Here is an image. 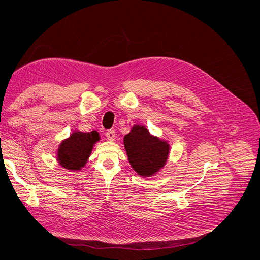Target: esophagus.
Here are the masks:
<instances>
[{"mask_svg": "<svg viewBox=\"0 0 260 260\" xmlns=\"http://www.w3.org/2000/svg\"><path fill=\"white\" fill-rule=\"evenodd\" d=\"M115 135H116V132H115V130H113V129L106 131V138H107V140H109V141L115 140Z\"/></svg>", "mask_w": 260, "mask_h": 260, "instance_id": "esophagus-1", "label": "esophagus"}]
</instances>
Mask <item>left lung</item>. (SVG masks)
<instances>
[{
  "label": "left lung",
  "mask_w": 260,
  "mask_h": 260,
  "mask_svg": "<svg viewBox=\"0 0 260 260\" xmlns=\"http://www.w3.org/2000/svg\"><path fill=\"white\" fill-rule=\"evenodd\" d=\"M123 141L129 162L139 175H153L166 162L167 143L152 137L144 127H133Z\"/></svg>",
  "instance_id": "1"
}]
</instances>
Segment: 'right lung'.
I'll list each match as a JSON object with an SVG mask.
<instances>
[{"label":"right lung","mask_w":260,"mask_h":260,"mask_svg":"<svg viewBox=\"0 0 260 260\" xmlns=\"http://www.w3.org/2000/svg\"><path fill=\"white\" fill-rule=\"evenodd\" d=\"M96 131L74 132L70 138L60 144L58 160L62 167L70 170H78L84 166L91 154L93 144L99 141Z\"/></svg>","instance_id":"obj_1"}]
</instances>
